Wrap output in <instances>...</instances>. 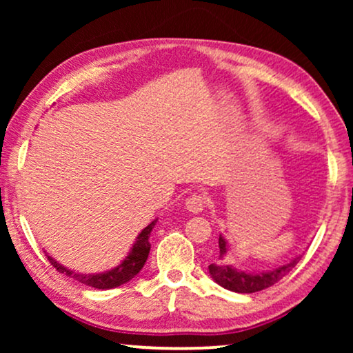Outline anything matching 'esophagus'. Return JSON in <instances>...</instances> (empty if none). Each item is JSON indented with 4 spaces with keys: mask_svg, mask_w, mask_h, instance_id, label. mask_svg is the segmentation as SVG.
Masks as SVG:
<instances>
[{
    "mask_svg": "<svg viewBox=\"0 0 353 353\" xmlns=\"http://www.w3.org/2000/svg\"><path fill=\"white\" fill-rule=\"evenodd\" d=\"M185 207H186L188 212H191V214H199V212L204 210L205 201L201 194H192L186 199Z\"/></svg>",
    "mask_w": 353,
    "mask_h": 353,
    "instance_id": "obj_1",
    "label": "esophagus"
}]
</instances>
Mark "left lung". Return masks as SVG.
<instances>
[{
	"instance_id": "1",
	"label": "left lung",
	"mask_w": 353,
	"mask_h": 353,
	"mask_svg": "<svg viewBox=\"0 0 353 353\" xmlns=\"http://www.w3.org/2000/svg\"><path fill=\"white\" fill-rule=\"evenodd\" d=\"M219 248H220L219 262L209 265L210 276L214 278V281L219 283L221 288L228 289V291H233V292H241V294L263 291V289L273 286V284H276L279 279L286 276V274L299 263V260L302 259V255H297V257H294L289 263H284L281 267L272 270V272L249 273V272H243V270H236L233 265L223 263V259L226 252L230 250V245L221 234L219 238Z\"/></svg>"
}]
</instances>
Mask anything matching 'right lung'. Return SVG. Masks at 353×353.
<instances>
[{
    "label": "right lung",
    "mask_w": 353,
    "mask_h": 353,
    "mask_svg": "<svg viewBox=\"0 0 353 353\" xmlns=\"http://www.w3.org/2000/svg\"><path fill=\"white\" fill-rule=\"evenodd\" d=\"M157 220H154L149 223L146 228H144L141 233L138 234L137 241H134L132 250H130L127 257H125L122 262H120L119 267H115L109 272L104 273H94V274H86V273H77L74 270H69L64 265H61L57 260H54L51 255H48L45 250L48 260H50L52 267H54L59 273H64L65 276L74 278L81 284H86V286L94 288V289H112L117 286H122V284L128 283L130 279H133L137 274L141 272V268L146 263L149 250H151V243H149V236H151V231L156 225Z\"/></svg>",
    "instance_id": "add662e5"
}]
</instances>
